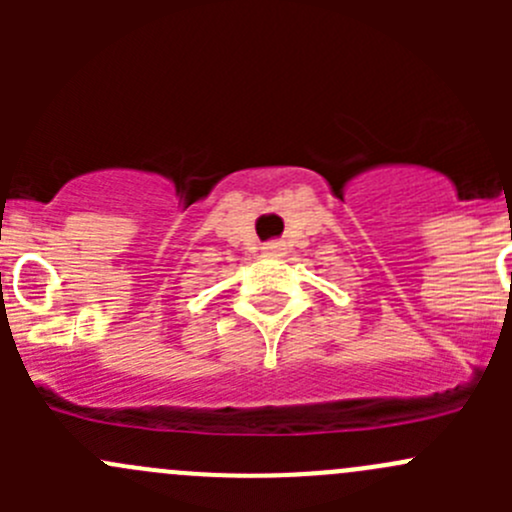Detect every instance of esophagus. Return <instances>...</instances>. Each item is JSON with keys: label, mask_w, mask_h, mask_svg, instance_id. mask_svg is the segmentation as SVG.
Instances as JSON below:
<instances>
[{"label": "esophagus", "mask_w": 512, "mask_h": 512, "mask_svg": "<svg viewBox=\"0 0 512 512\" xmlns=\"http://www.w3.org/2000/svg\"><path fill=\"white\" fill-rule=\"evenodd\" d=\"M280 250H282L280 242H272V245H267V247H265L267 255H280Z\"/></svg>", "instance_id": "1"}]
</instances>
